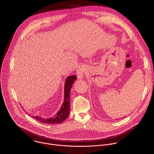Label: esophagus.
<instances>
[{
  "label": "esophagus",
  "mask_w": 154,
  "mask_h": 154,
  "mask_svg": "<svg viewBox=\"0 0 154 154\" xmlns=\"http://www.w3.org/2000/svg\"><path fill=\"white\" fill-rule=\"evenodd\" d=\"M85 70V67L84 66H79L76 70V75L78 79H82L84 76V72Z\"/></svg>",
  "instance_id": "34e87169"
}]
</instances>
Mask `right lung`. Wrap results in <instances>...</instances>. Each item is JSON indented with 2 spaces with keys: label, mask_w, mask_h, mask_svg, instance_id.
Segmentation results:
<instances>
[{
  "label": "right lung",
  "mask_w": 154,
  "mask_h": 154,
  "mask_svg": "<svg viewBox=\"0 0 154 154\" xmlns=\"http://www.w3.org/2000/svg\"><path fill=\"white\" fill-rule=\"evenodd\" d=\"M75 75H71L67 76L65 82V92H64V101L60 109L54 115V117L45 119L39 116H32L41 123L46 124H59L61 123L67 119L70 112V93L72 87L76 79Z\"/></svg>",
  "instance_id": "obj_1"
}]
</instances>
